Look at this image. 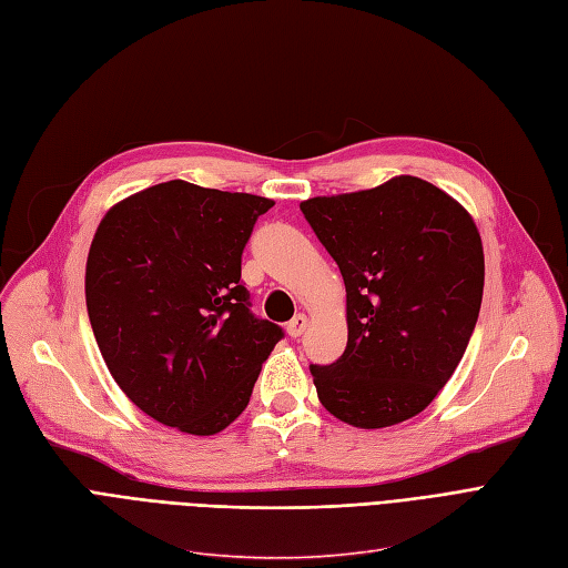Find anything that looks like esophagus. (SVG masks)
<instances>
[{"label":"esophagus","instance_id":"obj_1","mask_svg":"<svg viewBox=\"0 0 568 568\" xmlns=\"http://www.w3.org/2000/svg\"><path fill=\"white\" fill-rule=\"evenodd\" d=\"M306 327H308V316H306V313H297V316L287 323V334H290V337L297 339L306 332Z\"/></svg>","mask_w":568,"mask_h":568}]
</instances>
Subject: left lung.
Segmentation results:
<instances>
[{"instance_id":"1","label":"left lung","mask_w":568,"mask_h":568,"mask_svg":"<svg viewBox=\"0 0 568 568\" xmlns=\"http://www.w3.org/2000/svg\"><path fill=\"white\" fill-rule=\"evenodd\" d=\"M300 207L346 285V351L311 365L318 400L355 428L403 424L435 400L470 342L485 290L479 231L456 199L412 175Z\"/></svg>"}]
</instances>
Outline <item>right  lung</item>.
<instances>
[{
	"label": "right lung",
	"mask_w": 568,
	"mask_h": 568,
	"mask_svg": "<svg viewBox=\"0 0 568 568\" xmlns=\"http://www.w3.org/2000/svg\"><path fill=\"white\" fill-rule=\"evenodd\" d=\"M271 199L161 182L114 203L87 260L102 361L154 422L215 435L247 407L283 329L250 313L241 255Z\"/></svg>",
	"instance_id": "1"
}]
</instances>
